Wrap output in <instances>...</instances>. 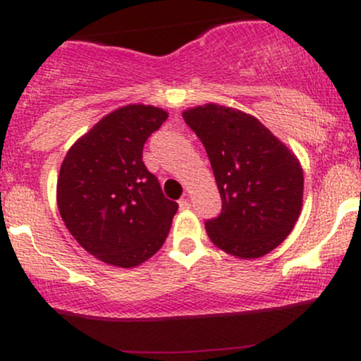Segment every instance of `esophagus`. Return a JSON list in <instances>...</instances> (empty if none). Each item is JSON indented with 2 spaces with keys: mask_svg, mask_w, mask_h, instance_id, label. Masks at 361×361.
<instances>
[{
  "mask_svg": "<svg viewBox=\"0 0 361 361\" xmlns=\"http://www.w3.org/2000/svg\"><path fill=\"white\" fill-rule=\"evenodd\" d=\"M178 205H180V209H181V210H186V209H190V202L186 200V198H181V200L178 202Z\"/></svg>",
  "mask_w": 361,
  "mask_h": 361,
  "instance_id": "1",
  "label": "esophagus"
}]
</instances>
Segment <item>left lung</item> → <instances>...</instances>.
Listing matches in <instances>:
<instances>
[{"instance_id": "obj_1", "label": "left lung", "mask_w": 361, "mask_h": 361, "mask_svg": "<svg viewBox=\"0 0 361 361\" xmlns=\"http://www.w3.org/2000/svg\"><path fill=\"white\" fill-rule=\"evenodd\" d=\"M183 118L204 144L222 198L221 214L205 222L210 241L243 259L275 250L300 215L299 159L241 110L207 103L183 111Z\"/></svg>"}]
</instances>
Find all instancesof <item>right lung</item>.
Here are the masks:
<instances>
[{"label": "right lung", "instance_id": "add662e5", "mask_svg": "<svg viewBox=\"0 0 361 361\" xmlns=\"http://www.w3.org/2000/svg\"><path fill=\"white\" fill-rule=\"evenodd\" d=\"M168 114L127 105L105 115L66 154L57 207L73 238L103 263L132 268L166 241L178 204L142 161L149 135Z\"/></svg>", "mask_w": 361, "mask_h": 361}]
</instances>
